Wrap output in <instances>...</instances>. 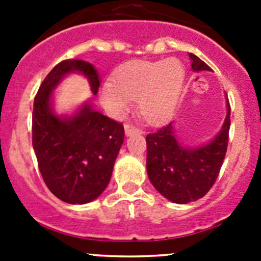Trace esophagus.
Masks as SVG:
<instances>
[{"mask_svg":"<svg viewBox=\"0 0 261 261\" xmlns=\"http://www.w3.org/2000/svg\"><path fill=\"white\" fill-rule=\"evenodd\" d=\"M141 130L140 128H138L136 126L131 125V123H125V134L126 136H130V135H134V134H140Z\"/></svg>","mask_w":261,"mask_h":261,"instance_id":"obj_1","label":"esophagus"}]
</instances>
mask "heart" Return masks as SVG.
Returning a JSON list of instances; mask_svg holds the SVG:
<instances>
[{
	"instance_id": "1",
	"label": "heart",
	"mask_w": 261,
	"mask_h": 261,
	"mask_svg": "<svg viewBox=\"0 0 261 261\" xmlns=\"http://www.w3.org/2000/svg\"><path fill=\"white\" fill-rule=\"evenodd\" d=\"M186 80L180 60H133L116 70L114 80L99 88V99L112 116L120 117L138 99L139 114L151 123L168 120L174 112Z\"/></svg>"
}]
</instances>
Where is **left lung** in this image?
Here are the masks:
<instances>
[{"instance_id":"obj_1","label":"left lung","mask_w":261,"mask_h":261,"mask_svg":"<svg viewBox=\"0 0 261 261\" xmlns=\"http://www.w3.org/2000/svg\"><path fill=\"white\" fill-rule=\"evenodd\" d=\"M194 72L211 68L189 54ZM230 103L220 133L210 143L189 147L178 140L173 122L146 136V170L149 179L160 194L174 203L186 204L202 198L218 177L228 144Z\"/></svg>"}]
</instances>
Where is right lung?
<instances>
[{
	"label": "right lung",
	"instance_id": "obj_1",
	"mask_svg": "<svg viewBox=\"0 0 261 261\" xmlns=\"http://www.w3.org/2000/svg\"><path fill=\"white\" fill-rule=\"evenodd\" d=\"M70 73L83 74L93 94L98 92V73L91 63L68 59L55 65L34 99L33 147L49 191L63 202L84 204L106 189L125 130L89 102L73 116L55 114L53 91Z\"/></svg>",
	"mask_w": 261,
	"mask_h": 261
}]
</instances>
